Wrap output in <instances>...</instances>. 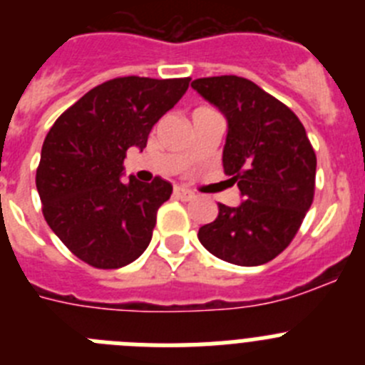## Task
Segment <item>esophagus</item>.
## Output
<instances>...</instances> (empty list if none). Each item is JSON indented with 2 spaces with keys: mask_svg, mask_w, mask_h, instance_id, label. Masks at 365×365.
Returning a JSON list of instances; mask_svg holds the SVG:
<instances>
[{
  "mask_svg": "<svg viewBox=\"0 0 365 365\" xmlns=\"http://www.w3.org/2000/svg\"><path fill=\"white\" fill-rule=\"evenodd\" d=\"M173 195H175L177 199H182V201H192L195 195H193V192H190V190L186 188H180V186H175L173 188Z\"/></svg>",
  "mask_w": 365,
  "mask_h": 365,
  "instance_id": "1",
  "label": "esophagus"
}]
</instances>
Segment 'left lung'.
I'll list each match as a JSON object with an SVG mask.
<instances>
[{
    "mask_svg": "<svg viewBox=\"0 0 365 365\" xmlns=\"http://www.w3.org/2000/svg\"><path fill=\"white\" fill-rule=\"evenodd\" d=\"M192 87L227 118L222 168L240 188L237 206L217 202L199 241L215 257L257 267L294 240L314 197L316 155L291 109L241 76L197 78Z\"/></svg>",
    "mask_w": 365,
    "mask_h": 365,
    "instance_id": "obj_1",
    "label": "left lung"
}]
</instances>
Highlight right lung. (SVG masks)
<instances>
[{
  "mask_svg": "<svg viewBox=\"0 0 365 365\" xmlns=\"http://www.w3.org/2000/svg\"><path fill=\"white\" fill-rule=\"evenodd\" d=\"M190 78L124 76L100 83L49 130L36 170L43 217L71 252L96 269L130 265L151 241L157 210L172 185L124 175L125 151L182 98Z\"/></svg>",
  "mask_w": 365,
  "mask_h": 365,
  "instance_id": "add662e5",
  "label": "right lung"
}]
</instances>
